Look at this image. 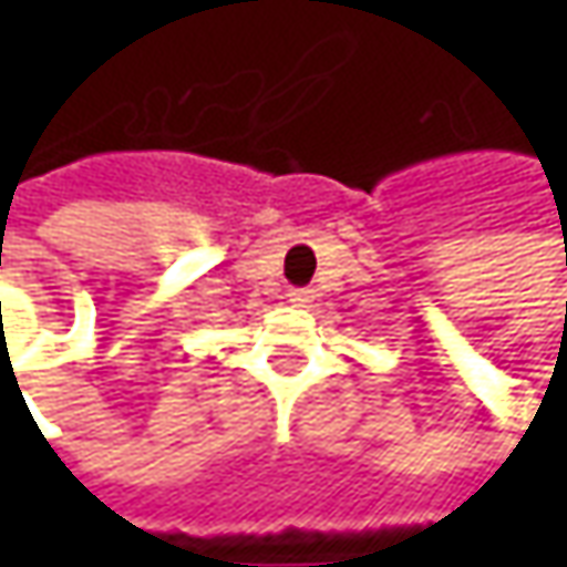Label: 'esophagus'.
Segmentation results:
<instances>
[{
    "mask_svg": "<svg viewBox=\"0 0 567 567\" xmlns=\"http://www.w3.org/2000/svg\"><path fill=\"white\" fill-rule=\"evenodd\" d=\"M287 299H290L293 306H299V309H309V306H312V299H316V293H312V290H290Z\"/></svg>",
    "mask_w": 567,
    "mask_h": 567,
    "instance_id": "esophagus-1",
    "label": "esophagus"
}]
</instances>
